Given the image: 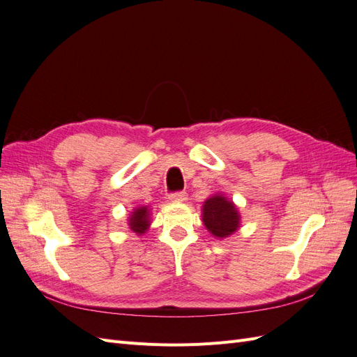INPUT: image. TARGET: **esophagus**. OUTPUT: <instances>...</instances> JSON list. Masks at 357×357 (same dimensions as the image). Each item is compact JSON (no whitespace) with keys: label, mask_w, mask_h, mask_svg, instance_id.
Wrapping results in <instances>:
<instances>
[{"label":"esophagus","mask_w":357,"mask_h":357,"mask_svg":"<svg viewBox=\"0 0 357 357\" xmlns=\"http://www.w3.org/2000/svg\"><path fill=\"white\" fill-rule=\"evenodd\" d=\"M186 199H188V195L185 192H176V193H171V195H169L171 202H185Z\"/></svg>","instance_id":"obj_1"}]
</instances>
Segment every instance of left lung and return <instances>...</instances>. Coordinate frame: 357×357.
Wrapping results in <instances>:
<instances>
[{
  "instance_id": "1",
  "label": "left lung",
  "mask_w": 357,
  "mask_h": 357,
  "mask_svg": "<svg viewBox=\"0 0 357 357\" xmlns=\"http://www.w3.org/2000/svg\"><path fill=\"white\" fill-rule=\"evenodd\" d=\"M202 223L214 238H228L240 229L241 214L232 199L218 192L207 198L201 208Z\"/></svg>"
}]
</instances>
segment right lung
Wrapping results in <instances>:
<instances>
[{"mask_svg":"<svg viewBox=\"0 0 357 357\" xmlns=\"http://www.w3.org/2000/svg\"><path fill=\"white\" fill-rule=\"evenodd\" d=\"M150 223V208L147 205H142V207H135L128 218V228L135 235H143L149 231Z\"/></svg>","mask_w":357,"mask_h":357,"instance_id":"obj_1","label":"right lung"}]
</instances>
